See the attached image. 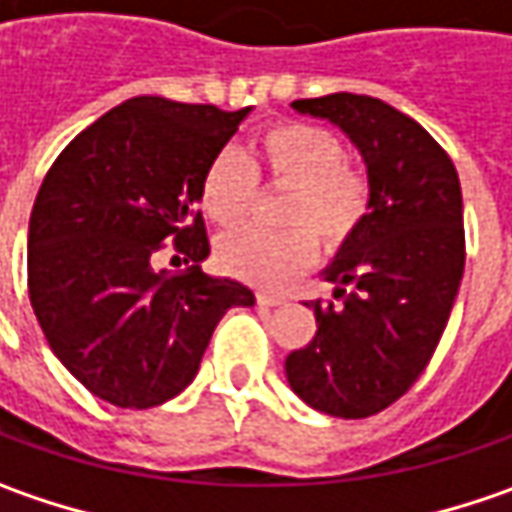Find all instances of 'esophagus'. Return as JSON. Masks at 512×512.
Returning a JSON list of instances; mask_svg holds the SVG:
<instances>
[{
    "label": "esophagus",
    "mask_w": 512,
    "mask_h": 512,
    "mask_svg": "<svg viewBox=\"0 0 512 512\" xmlns=\"http://www.w3.org/2000/svg\"><path fill=\"white\" fill-rule=\"evenodd\" d=\"M283 298L280 295H266V292H257V306H280Z\"/></svg>",
    "instance_id": "esophagus-1"
}]
</instances>
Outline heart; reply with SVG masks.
<instances>
[{"instance_id": "b5f03b06", "label": "heart", "mask_w": 512, "mask_h": 512, "mask_svg": "<svg viewBox=\"0 0 512 512\" xmlns=\"http://www.w3.org/2000/svg\"><path fill=\"white\" fill-rule=\"evenodd\" d=\"M257 174L292 189L283 226L295 229H237L217 240V266L246 283H286L315 260L312 237H318L326 252H338L369 212L367 177L346 163L344 143L321 125L278 123L260 131L255 163L237 151H220L200 183V206L212 223L229 229L246 220L255 203Z\"/></svg>"}]
</instances>
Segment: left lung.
Returning a JSON list of instances; mask_svg holds the SVG:
<instances>
[{
    "instance_id": "left-lung-1",
    "label": "left lung",
    "mask_w": 512,
    "mask_h": 512,
    "mask_svg": "<svg viewBox=\"0 0 512 512\" xmlns=\"http://www.w3.org/2000/svg\"><path fill=\"white\" fill-rule=\"evenodd\" d=\"M292 108L361 151L369 214L323 269L341 306L306 303L318 332L286 358V381L312 410L367 418L418 381L441 341L464 275L461 186L447 151L387 102L341 91Z\"/></svg>"
}]
</instances>
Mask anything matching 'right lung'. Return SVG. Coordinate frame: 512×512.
Returning <instances> with one entry per match:
<instances>
[{"instance_id": "1", "label": "right lung", "mask_w": 512, "mask_h": 512, "mask_svg": "<svg viewBox=\"0 0 512 512\" xmlns=\"http://www.w3.org/2000/svg\"><path fill=\"white\" fill-rule=\"evenodd\" d=\"M252 108L134 97L77 134L42 180L28 226V292L54 355L88 392L160 407L189 387L214 326L255 306L249 286L200 269V183ZM166 239L195 263L150 266Z\"/></svg>"}]
</instances>
